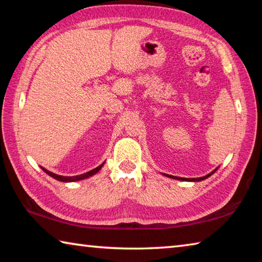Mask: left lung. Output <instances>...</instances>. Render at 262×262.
<instances>
[{
	"instance_id": "8db88e82",
	"label": "left lung",
	"mask_w": 262,
	"mask_h": 262,
	"mask_svg": "<svg viewBox=\"0 0 262 262\" xmlns=\"http://www.w3.org/2000/svg\"><path fill=\"white\" fill-rule=\"evenodd\" d=\"M216 171V170H215ZM215 171H212L210 174H208V176H205V177H201V178H192V179H188V178H179V177H173V176H168V177H171V178H173V179H179V180H187V181H201V180H203V179H207L208 177H210L212 173H214Z\"/></svg>"
}]
</instances>
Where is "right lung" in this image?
<instances>
[{
    "label": "right lung",
    "mask_w": 262,
    "mask_h": 262,
    "mask_svg": "<svg viewBox=\"0 0 262 262\" xmlns=\"http://www.w3.org/2000/svg\"><path fill=\"white\" fill-rule=\"evenodd\" d=\"M103 165H104V163L101 164V165H99L98 167L94 168V170H91V171L86 172V173H84V174H79V176H75V177H63V176H57V174H55V173H52V172L45 170V168H42V170L45 171L48 176H51L52 178H54V179L59 180V181H63V183H67V181H77V180H82V179L89 178V177H91V176H94L95 173H97V172H98V171L100 170L101 166H103Z\"/></svg>",
    "instance_id": "obj_1"
}]
</instances>
